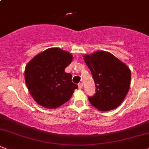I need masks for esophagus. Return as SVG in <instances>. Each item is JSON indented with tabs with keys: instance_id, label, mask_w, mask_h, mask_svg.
Masks as SVG:
<instances>
[{
	"instance_id": "obj_1",
	"label": "esophagus",
	"mask_w": 149,
	"mask_h": 149,
	"mask_svg": "<svg viewBox=\"0 0 149 149\" xmlns=\"http://www.w3.org/2000/svg\"><path fill=\"white\" fill-rule=\"evenodd\" d=\"M78 87H79V89H81V88H82V87H83V84L81 82H79V84H78Z\"/></svg>"
}]
</instances>
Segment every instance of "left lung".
Returning a JSON list of instances; mask_svg holds the SVG:
<instances>
[{"instance_id": "1", "label": "left lung", "mask_w": 149, "mask_h": 149, "mask_svg": "<svg viewBox=\"0 0 149 149\" xmlns=\"http://www.w3.org/2000/svg\"><path fill=\"white\" fill-rule=\"evenodd\" d=\"M97 89L88 97L92 106L102 111L114 109L123 102L130 88L129 67L109 52L98 50L83 56Z\"/></svg>"}]
</instances>
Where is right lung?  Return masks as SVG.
Returning a JSON list of instances; mask_svg holds the SVG:
<instances>
[{"instance_id": "add662e5", "label": "right lung", "mask_w": 149, "mask_h": 149, "mask_svg": "<svg viewBox=\"0 0 149 149\" xmlns=\"http://www.w3.org/2000/svg\"><path fill=\"white\" fill-rule=\"evenodd\" d=\"M70 52L51 47L35 56L25 69L28 91L37 103L45 108L56 109L70 100L78 86L65 69L72 61Z\"/></svg>"}]
</instances>
